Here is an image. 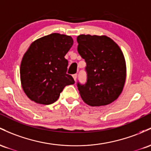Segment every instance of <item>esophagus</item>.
<instances>
[{"label":"esophagus","instance_id":"1","mask_svg":"<svg viewBox=\"0 0 151 151\" xmlns=\"http://www.w3.org/2000/svg\"><path fill=\"white\" fill-rule=\"evenodd\" d=\"M77 74H73V78H74V80L75 81H76V79H77Z\"/></svg>","mask_w":151,"mask_h":151}]
</instances>
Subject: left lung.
<instances>
[{
    "instance_id": "1",
    "label": "left lung",
    "mask_w": 151,
    "mask_h": 151,
    "mask_svg": "<svg viewBox=\"0 0 151 151\" xmlns=\"http://www.w3.org/2000/svg\"><path fill=\"white\" fill-rule=\"evenodd\" d=\"M77 42L87 74L85 83L77 82L81 98L91 106L110 104L121 93L126 81V61L121 48L107 36L80 35Z\"/></svg>"
}]
</instances>
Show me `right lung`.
Instances as JSON below:
<instances>
[{"label": "right lung", "instance_id": "1", "mask_svg": "<svg viewBox=\"0 0 151 151\" xmlns=\"http://www.w3.org/2000/svg\"><path fill=\"white\" fill-rule=\"evenodd\" d=\"M73 43L70 36L52 33L30 45L22 59L20 73L23 91L31 101L52 104L65 86L75 83L66 73L68 61L65 58Z\"/></svg>", "mask_w": 151, "mask_h": 151}]
</instances>
